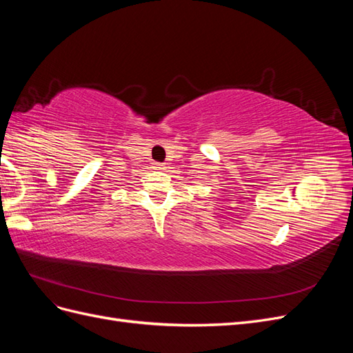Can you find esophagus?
<instances>
[{"mask_svg":"<svg viewBox=\"0 0 353 353\" xmlns=\"http://www.w3.org/2000/svg\"><path fill=\"white\" fill-rule=\"evenodd\" d=\"M154 168L159 169V170H163V169H166V165H165V163H156Z\"/></svg>","mask_w":353,"mask_h":353,"instance_id":"34e87169","label":"esophagus"}]
</instances>
